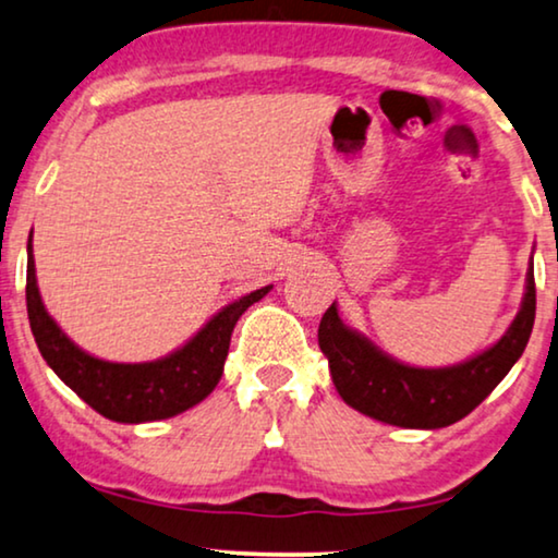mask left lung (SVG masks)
<instances>
[{
    "label": "left lung",
    "instance_id": "8db88e82",
    "mask_svg": "<svg viewBox=\"0 0 558 558\" xmlns=\"http://www.w3.org/2000/svg\"><path fill=\"white\" fill-rule=\"evenodd\" d=\"M536 322L533 263L525 275L521 311L500 341L454 367H411L392 360L362 333L344 326L337 306L318 324V347L329 356L333 388L354 411L400 428H444L470 415L510 373Z\"/></svg>",
    "mask_w": 558,
    "mask_h": 558
}]
</instances>
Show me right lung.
<instances>
[{
    "instance_id": "1",
    "label": "right lung",
    "mask_w": 558,
    "mask_h": 558,
    "mask_svg": "<svg viewBox=\"0 0 558 558\" xmlns=\"http://www.w3.org/2000/svg\"><path fill=\"white\" fill-rule=\"evenodd\" d=\"M272 286L242 295L240 301L229 303L173 354L155 362H107L92 356L65 337L43 306L37 291L35 259H33V234L27 244V316L29 329L40 349L43 360L50 369L76 392V396L101 413L104 418L117 423H145L162 421L189 411L209 396L225 373V360L232 341L234 324L247 311L267 295Z\"/></svg>"
}]
</instances>
